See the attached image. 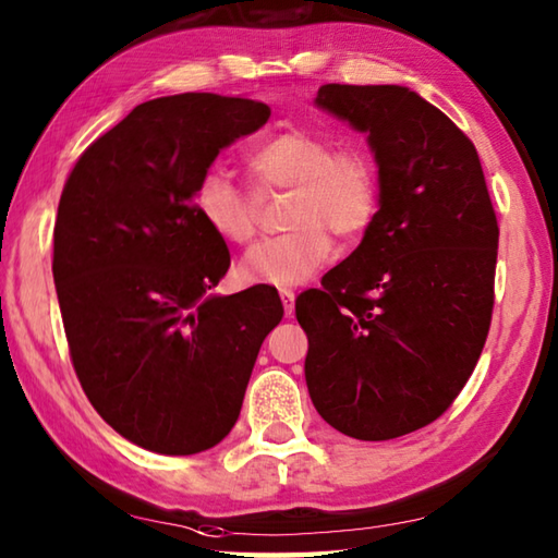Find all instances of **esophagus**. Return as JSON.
Returning a JSON list of instances; mask_svg holds the SVG:
<instances>
[{"instance_id":"esophagus-1","label":"esophagus","mask_w":558,"mask_h":558,"mask_svg":"<svg viewBox=\"0 0 558 558\" xmlns=\"http://www.w3.org/2000/svg\"><path fill=\"white\" fill-rule=\"evenodd\" d=\"M280 300H282V310H286V314L290 317L292 312H295V292L292 290H280Z\"/></svg>"}]
</instances>
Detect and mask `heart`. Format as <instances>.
<instances>
[{
	"label": "heart",
	"instance_id": "b5f03b06",
	"mask_svg": "<svg viewBox=\"0 0 558 558\" xmlns=\"http://www.w3.org/2000/svg\"><path fill=\"white\" fill-rule=\"evenodd\" d=\"M253 190L225 170H209L195 187V205L209 229L244 244L258 225L260 195L292 190L290 231L253 244L239 263L251 286L292 288L307 282L331 258V236L359 239L378 215L380 180L366 148L341 146L310 131H282L246 154Z\"/></svg>",
	"mask_w": 558,
	"mask_h": 558
}]
</instances>
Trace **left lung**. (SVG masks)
<instances>
[{
    "mask_svg": "<svg viewBox=\"0 0 558 558\" xmlns=\"http://www.w3.org/2000/svg\"><path fill=\"white\" fill-rule=\"evenodd\" d=\"M317 107L368 134L380 207L359 248L295 300L314 408L385 441L451 408L488 339L498 219L471 138L400 85H322Z\"/></svg>",
    "mask_w": 558,
    "mask_h": 558,
    "instance_id": "left-lung-1",
    "label": "left lung"
}]
</instances>
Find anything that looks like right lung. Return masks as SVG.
<instances>
[{
    "label": "right lung",
    "mask_w": 558,
    "mask_h": 558,
    "mask_svg": "<svg viewBox=\"0 0 558 558\" xmlns=\"http://www.w3.org/2000/svg\"><path fill=\"white\" fill-rule=\"evenodd\" d=\"M268 117L246 97L150 99L68 175L53 280L70 359L99 417L136 447L190 456L225 439L260 343L282 319L270 286L207 295L231 258L195 205L219 150Z\"/></svg>",
    "instance_id": "obj_1"
}]
</instances>
